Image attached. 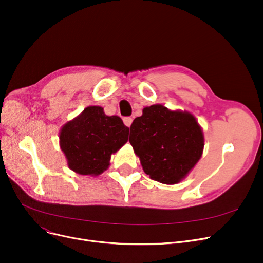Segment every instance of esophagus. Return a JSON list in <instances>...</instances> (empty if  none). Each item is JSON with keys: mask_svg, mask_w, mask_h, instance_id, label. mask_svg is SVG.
I'll return each mask as SVG.
<instances>
[{"mask_svg": "<svg viewBox=\"0 0 263 263\" xmlns=\"http://www.w3.org/2000/svg\"><path fill=\"white\" fill-rule=\"evenodd\" d=\"M132 120H133V119H132L131 117H124V118H123V123L126 124L127 127H130L131 124H132Z\"/></svg>", "mask_w": 263, "mask_h": 263, "instance_id": "1", "label": "esophagus"}]
</instances>
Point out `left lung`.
I'll return each instance as SVG.
<instances>
[{"label":"left lung","instance_id":"8db88e82","mask_svg":"<svg viewBox=\"0 0 263 263\" xmlns=\"http://www.w3.org/2000/svg\"><path fill=\"white\" fill-rule=\"evenodd\" d=\"M129 142L153 180L176 184L201 158L204 137L190 112L154 104L144 107L143 115L133 120Z\"/></svg>","mask_w":263,"mask_h":263}]
</instances>
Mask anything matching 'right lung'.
<instances>
[{"instance_id":"right-lung-1","label":"right lung","mask_w":263,"mask_h":263,"mask_svg":"<svg viewBox=\"0 0 263 263\" xmlns=\"http://www.w3.org/2000/svg\"><path fill=\"white\" fill-rule=\"evenodd\" d=\"M129 128L119 116L105 115L103 107L89 105L60 132V146L68 167L79 175L99 176L113 154L128 142Z\"/></svg>"}]
</instances>
